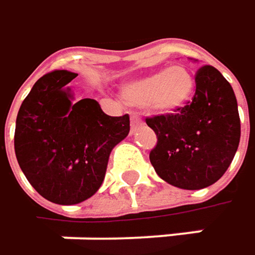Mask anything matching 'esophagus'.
<instances>
[{"label": "esophagus", "mask_w": 255, "mask_h": 255, "mask_svg": "<svg viewBox=\"0 0 255 255\" xmlns=\"http://www.w3.org/2000/svg\"><path fill=\"white\" fill-rule=\"evenodd\" d=\"M143 123L138 117H131V131H135L138 127H141Z\"/></svg>", "instance_id": "34e87169"}]
</instances>
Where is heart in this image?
Returning a JSON list of instances; mask_svg holds the SVG:
<instances>
[{
    "label": "heart",
    "mask_w": 255,
    "mask_h": 255,
    "mask_svg": "<svg viewBox=\"0 0 255 255\" xmlns=\"http://www.w3.org/2000/svg\"><path fill=\"white\" fill-rule=\"evenodd\" d=\"M193 90V74L184 65L176 64L128 83L124 86L121 96L129 106L169 114L187 104Z\"/></svg>",
    "instance_id": "b5f03b06"
}]
</instances>
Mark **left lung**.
Here are the masks:
<instances>
[{"label": "left lung", "mask_w": 255, "mask_h": 255, "mask_svg": "<svg viewBox=\"0 0 255 255\" xmlns=\"http://www.w3.org/2000/svg\"><path fill=\"white\" fill-rule=\"evenodd\" d=\"M196 93L175 112L146 118L157 137L150 162L163 181L184 190L215 184L229 168L241 137L232 86L212 65L196 71Z\"/></svg>", "instance_id": "obj_1"}]
</instances>
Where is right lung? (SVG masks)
<instances>
[{"instance_id":"obj_1","label":"right lung","mask_w":255,"mask_h":255,"mask_svg":"<svg viewBox=\"0 0 255 255\" xmlns=\"http://www.w3.org/2000/svg\"><path fill=\"white\" fill-rule=\"evenodd\" d=\"M77 74L54 70L36 81L18 109L14 150L36 191L77 204L102 185L112 149L129 132V117H109L95 99L71 102L65 86Z\"/></svg>"}]
</instances>
